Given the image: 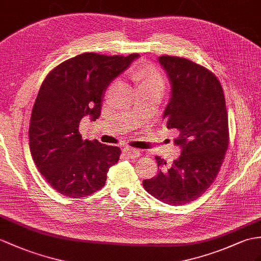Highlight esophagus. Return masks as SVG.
<instances>
[{
	"mask_svg": "<svg viewBox=\"0 0 261 261\" xmlns=\"http://www.w3.org/2000/svg\"><path fill=\"white\" fill-rule=\"evenodd\" d=\"M124 152L129 158H137V157L141 156V151L137 150V149H134V148H128V147L124 148Z\"/></svg>",
	"mask_w": 261,
	"mask_h": 261,
	"instance_id": "esophagus-1",
	"label": "esophagus"
}]
</instances>
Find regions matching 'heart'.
Returning <instances> with one entry per match:
<instances>
[{"instance_id":"1","label":"heart","mask_w":261,"mask_h":261,"mask_svg":"<svg viewBox=\"0 0 261 261\" xmlns=\"http://www.w3.org/2000/svg\"><path fill=\"white\" fill-rule=\"evenodd\" d=\"M138 90L164 86V79L158 69L152 66H139L132 74Z\"/></svg>"}]
</instances>
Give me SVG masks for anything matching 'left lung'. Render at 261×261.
I'll list each match as a JSON object with an SVG mask.
<instances>
[{"label": "left lung", "instance_id": "obj_1", "mask_svg": "<svg viewBox=\"0 0 261 261\" xmlns=\"http://www.w3.org/2000/svg\"><path fill=\"white\" fill-rule=\"evenodd\" d=\"M158 62L170 82L163 118L179 135L181 152L167 163L156 156L158 174L145 179L147 193L165 204L182 205L198 198L217 177L228 148V116L224 91L207 68L187 59L163 55Z\"/></svg>", "mask_w": 261, "mask_h": 261}]
</instances>
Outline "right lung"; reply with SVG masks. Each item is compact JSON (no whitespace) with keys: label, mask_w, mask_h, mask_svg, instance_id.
Listing matches in <instances>:
<instances>
[{"label":"right lung","mask_w":261,"mask_h":261,"mask_svg":"<svg viewBox=\"0 0 261 261\" xmlns=\"http://www.w3.org/2000/svg\"><path fill=\"white\" fill-rule=\"evenodd\" d=\"M138 56L84 53L63 62L44 80L31 115L30 149L37 169L60 194L81 198L105 185L120 149L97 139L83 141L80 123L100 116L107 87Z\"/></svg>","instance_id":"obj_1"}]
</instances>
